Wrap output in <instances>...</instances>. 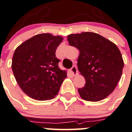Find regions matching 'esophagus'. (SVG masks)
Listing matches in <instances>:
<instances>
[{"label":"esophagus","mask_w":132,"mask_h":132,"mask_svg":"<svg viewBox=\"0 0 132 132\" xmlns=\"http://www.w3.org/2000/svg\"><path fill=\"white\" fill-rule=\"evenodd\" d=\"M70 71H71V72H72V75H73V76H76L78 74V70H77V67H76V66H72V68L70 69Z\"/></svg>","instance_id":"1"}]
</instances>
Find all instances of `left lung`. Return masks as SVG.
Returning a JSON list of instances; mask_svg holds the SVG:
<instances>
[{
	"label": "left lung",
	"instance_id": "1",
	"mask_svg": "<svg viewBox=\"0 0 132 132\" xmlns=\"http://www.w3.org/2000/svg\"><path fill=\"white\" fill-rule=\"evenodd\" d=\"M68 41L77 48V67L85 78V85L78 88L83 100H102L114 90L121 77L124 62L116 45L100 34L82 32L68 36Z\"/></svg>",
	"mask_w": 132,
	"mask_h": 132
}]
</instances>
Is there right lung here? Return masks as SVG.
I'll list each match as a JSON object with an SVG mask.
<instances>
[{
	"label": "right lung",
	"mask_w": 132,
	"mask_h": 132,
	"mask_svg": "<svg viewBox=\"0 0 132 132\" xmlns=\"http://www.w3.org/2000/svg\"><path fill=\"white\" fill-rule=\"evenodd\" d=\"M63 40L44 33L21 44L12 59V71L22 90L36 100H49L58 94L66 72L59 68L57 47Z\"/></svg>",
	"instance_id": "add662e5"
}]
</instances>
